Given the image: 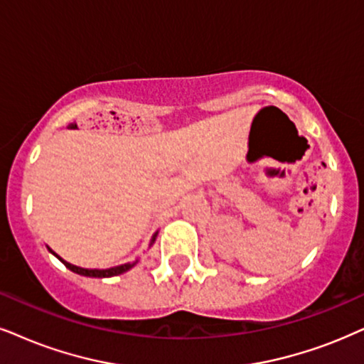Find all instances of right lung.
I'll return each mask as SVG.
<instances>
[{"mask_svg":"<svg viewBox=\"0 0 364 364\" xmlns=\"http://www.w3.org/2000/svg\"><path fill=\"white\" fill-rule=\"evenodd\" d=\"M154 240H156V235L153 237V242ZM50 252H52V250H50ZM52 254L57 255V254H55V252H52ZM58 260H62V264L65 265L67 269H70L72 272H75V274H79V275H85V277H99V279L100 277H114V275H119V274L126 272V270H129L132 265H134V264H124V265H119V267H112V269L97 270V269H82V267L72 265V264H68V262H65L63 259H60V257H58Z\"/></svg>","mask_w":364,"mask_h":364,"instance_id":"obj_1","label":"right lung"}]
</instances>
